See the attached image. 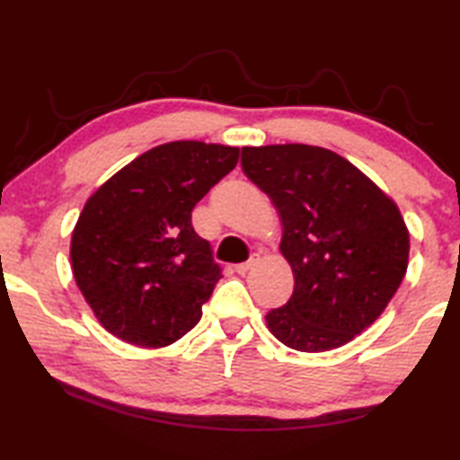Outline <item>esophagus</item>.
Returning a JSON list of instances; mask_svg holds the SVG:
<instances>
[{"label":"esophagus","instance_id":"esophagus-1","mask_svg":"<svg viewBox=\"0 0 460 460\" xmlns=\"http://www.w3.org/2000/svg\"><path fill=\"white\" fill-rule=\"evenodd\" d=\"M260 263V253H252V258H249L247 261H243V263H239V266L235 268L237 270V274H241V276H245L249 270H253L255 266H258Z\"/></svg>","mask_w":460,"mask_h":460}]
</instances>
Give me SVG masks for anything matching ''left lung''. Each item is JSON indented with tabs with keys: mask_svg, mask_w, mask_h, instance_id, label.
Masks as SVG:
<instances>
[{
	"mask_svg": "<svg viewBox=\"0 0 460 460\" xmlns=\"http://www.w3.org/2000/svg\"><path fill=\"white\" fill-rule=\"evenodd\" d=\"M241 168L278 208L279 252L294 271L290 300L266 314L268 329L305 353L353 341L406 276L410 233L398 205L326 147H241Z\"/></svg>",
	"mask_w": 460,
	"mask_h": 460,
	"instance_id": "left-lung-1",
	"label": "left lung"
}]
</instances>
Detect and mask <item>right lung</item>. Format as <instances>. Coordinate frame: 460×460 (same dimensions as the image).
Returning <instances> with one entry per match:
<instances>
[{"mask_svg": "<svg viewBox=\"0 0 460 460\" xmlns=\"http://www.w3.org/2000/svg\"><path fill=\"white\" fill-rule=\"evenodd\" d=\"M239 147L155 146L91 194L75 225V282L105 329L129 345H172L200 321L221 278L190 213L235 168Z\"/></svg>", "mask_w": 460, "mask_h": 460, "instance_id": "1", "label": "right lung"}]
</instances>
